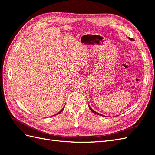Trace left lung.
I'll return each instance as SVG.
<instances>
[{
	"label": "left lung",
	"mask_w": 155,
	"mask_h": 155,
	"mask_svg": "<svg viewBox=\"0 0 155 155\" xmlns=\"http://www.w3.org/2000/svg\"><path fill=\"white\" fill-rule=\"evenodd\" d=\"M129 39H130V38H129ZM88 107H89V109H90V110L93 112V113H94V114H97V115H100V116H104V117H105L104 115H102V114H100V113H97V112H96V111L94 110L93 109H92V108H91L90 106H89V105H88ZM105 117H106V116H105Z\"/></svg>",
	"instance_id": "1"
}]
</instances>
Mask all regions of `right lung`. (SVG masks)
I'll return each instance as SVG.
<instances>
[{
	"label": "right lung",
	"instance_id": "add662e5",
	"mask_svg": "<svg viewBox=\"0 0 155 155\" xmlns=\"http://www.w3.org/2000/svg\"><path fill=\"white\" fill-rule=\"evenodd\" d=\"M64 109V107H63V109H62L61 110H60V111H59V112H58V113H57V114H55V115H57V114H60V113H61V112H62V111L63 110V109ZM55 115H54V116H55Z\"/></svg>",
	"mask_w": 155,
	"mask_h": 155
}]
</instances>
